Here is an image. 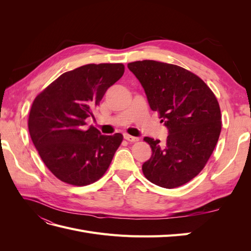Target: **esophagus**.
<instances>
[{"label": "esophagus", "instance_id": "1", "mask_svg": "<svg viewBox=\"0 0 251 251\" xmlns=\"http://www.w3.org/2000/svg\"><path fill=\"white\" fill-rule=\"evenodd\" d=\"M124 138L127 141L130 142H135V141H138V138L137 137H134V136H131V135H127V134H125L124 135Z\"/></svg>", "mask_w": 251, "mask_h": 251}]
</instances>
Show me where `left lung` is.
Returning <instances> with one entry per match:
<instances>
[{
  "mask_svg": "<svg viewBox=\"0 0 251 251\" xmlns=\"http://www.w3.org/2000/svg\"><path fill=\"white\" fill-rule=\"evenodd\" d=\"M127 68L169 130L165 142L144 137L153 153L142 164L143 175L161 187L183 185L203 170L218 142L222 124L217 98L199 76L182 67L147 59Z\"/></svg>",
  "mask_w": 251,
  "mask_h": 251,
  "instance_id": "8db88e82",
  "label": "left lung"
}]
</instances>
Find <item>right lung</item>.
Wrapping results in <instances>:
<instances>
[{
    "label": "right lung",
    "instance_id": "right-lung-1",
    "mask_svg": "<svg viewBox=\"0 0 251 251\" xmlns=\"http://www.w3.org/2000/svg\"><path fill=\"white\" fill-rule=\"evenodd\" d=\"M125 72L123 64H89L65 72L35 97L28 128L49 171L60 181L85 186L107 172L123 135H101L86 119Z\"/></svg>",
    "mask_w": 251,
    "mask_h": 251
}]
</instances>
